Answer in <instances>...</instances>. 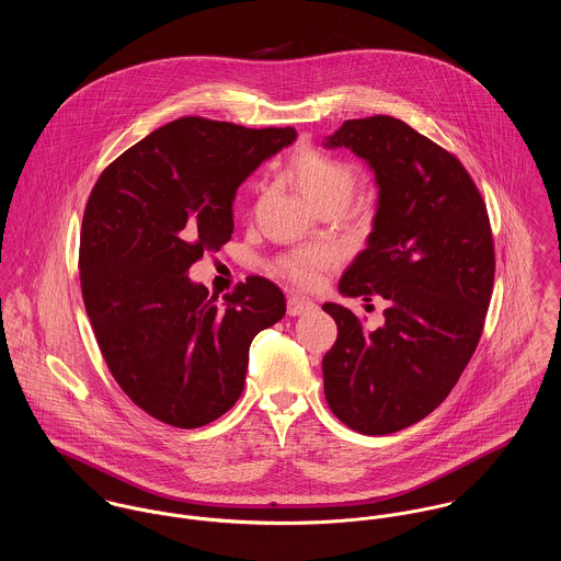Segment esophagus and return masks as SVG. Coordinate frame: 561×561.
<instances>
[{"label": "esophagus", "mask_w": 561, "mask_h": 561, "mask_svg": "<svg viewBox=\"0 0 561 561\" xmlns=\"http://www.w3.org/2000/svg\"><path fill=\"white\" fill-rule=\"evenodd\" d=\"M311 309H316V302L313 300H309V298H300V296H291L289 300H287V313L289 316H302V313H307V311H311Z\"/></svg>", "instance_id": "obj_1"}]
</instances>
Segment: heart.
<instances>
[{
    "mask_svg": "<svg viewBox=\"0 0 561 561\" xmlns=\"http://www.w3.org/2000/svg\"><path fill=\"white\" fill-rule=\"evenodd\" d=\"M289 179L296 183L300 194L313 205L328 201L347 203L356 185V172L347 161L330 158L316 149H300L289 161ZM339 259L332 245H311L296 250L276 261V272L300 287H316L321 272L334 265Z\"/></svg>",
    "mask_w": 561,
    "mask_h": 561,
    "instance_id": "heart-1",
    "label": "heart"
}]
</instances>
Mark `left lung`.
Here are the masks:
<instances>
[{"mask_svg": "<svg viewBox=\"0 0 561 561\" xmlns=\"http://www.w3.org/2000/svg\"><path fill=\"white\" fill-rule=\"evenodd\" d=\"M323 147L367 161L378 185L367 248L339 291L389 302L376 330L341 305L321 307L339 330L321 363L323 393L347 427L385 436L436 410L480 343L494 283L490 220L460 160L400 118L345 121Z\"/></svg>", "mask_w": 561, "mask_h": 561, "instance_id": "left-lung-1", "label": "left lung"}]
</instances>
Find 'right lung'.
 <instances>
[{"mask_svg": "<svg viewBox=\"0 0 561 561\" xmlns=\"http://www.w3.org/2000/svg\"><path fill=\"white\" fill-rule=\"evenodd\" d=\"M296 136L185 116L112 161L90 192L85 313L118 387L168 425L192 430L231 410L252 339L285 316V296L267 278L250 276L218 302L187 270L231 240L241 181Z\"/></svg>", "mask_w": 561, "mask_h": 561, "instance_id": "1", "label": "right lung"}]
</instances>
